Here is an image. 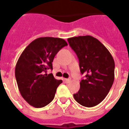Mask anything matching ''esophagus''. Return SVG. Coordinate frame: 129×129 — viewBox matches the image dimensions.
Masks as SVG:
<instances>
[{"mask_svg":"<svg viewBox=\"0 0 129 129\" xmlns=\"http://www.w3.org/2000/svg\"><path fill=\"white\" fill-rule=\"evenodd\" d=\"M70 81H71L70 79H64L65 83H66V84H68V83H70Z\"/></svg>","mask_w":129,"mask_h":129,"instance_id":"esophagus-1","label":"esophagus"}]
</instances>
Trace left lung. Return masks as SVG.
I'll use <instances>...</instances> for the list:
<instances>
[{
    "instance_id": "8db88e82",
    "label": "left lung",
    "mask_w": 129,
    "mask_h": 129,
    "mask_svg": "<svg viewBox=\"0 0 129 129\" xmlns=\"http://www.w3.org/2000/svg\"><path fill=\"white\" fill-rule=\"evenodd\" d=\"M76 53L82 74L80 88L74 97L86 107L98 105L108 94L114 80V61L109 51L94 37L86 35L68 39Z\"/></svg>"
}]
</instances>
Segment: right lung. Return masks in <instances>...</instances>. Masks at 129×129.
Here are the masks:
<instances>
[{"label":"right lung","mask_w":129,"mask_h":129,"mask_svg":"<svg viewBox=\"0 0 129 129\" xmlns=\"http://www.w3.org/2000/svg\"><path fill=\"white\" fill-rule=\"evenodd\" d=\"M68 45L64 39L39 37L33 41L19 57L15 67V78L23 98L35 108H42L54 98L57 88L62 83L52 74V62L59 51Z\"/></svg>","instance_id":"right-lung-1"}]
</instances>
